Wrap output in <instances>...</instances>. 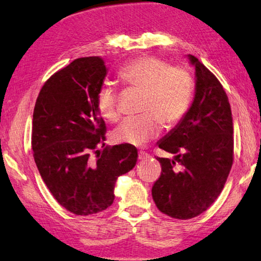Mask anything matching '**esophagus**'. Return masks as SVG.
Instances as JSON below:
<instances>
[{
    "instance_id": "obj_1",
    "label": "esophagus",
    "mask_w": 261,
    "mask_h": 261,
    "mask_svg": "<svg viewBox=\"0 0 261 261\" xmlns=\"http://www.w3.org/2000/svg\"><path fill=\"white\" fill-rule=\"evenodd\" d=\"M149 156L147 152H144V151H140L139 152V160H146V159H149Z\"/></svg>"
}]
</instances>
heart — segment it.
Returning <instances> with one entry per match:
<instances>
[{"mask_svg":"<svg viewBox=\"0 0 261 261\" xmlns=\"http://www.w3.org/2000/svg\"><path fill=\"white\" fill-rule=\"evenodd\" d=\"M118 77L125 87L143 90L140 108L143 113L126 118L115 128V142L143 146L160 135L163 123L168 127L177 125L189 110L194 82L186 68L144 55L121 67ZM97 108L106 120H118L120 110L113 85L104 83L99 88Z\"/></svg>","mask_w":261,"mask_h":261,"instance_id":"heart-1","label":"heart"}]
</instances>
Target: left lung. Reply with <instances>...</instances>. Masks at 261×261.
Returning a JSON list of instances; mask_svg holds the SVG:
<instances>
[{
  "label": "left lung",
  "mask_w": 261,
  "mask_h": 261,
  "mask_svg": "<svg viewBox=\"0 0 261 261\" xmlns=\"http://www.w3.org/2000/svg\"><path fill=\"white\" fill-rule=\"evenodd\" d=\"M189 59L195 68L194 99L178 125L159 142L161 149L176 156L157 157L162 172L151 190L157 208L178 220L193 219L214 203L233 161L227 93L208 68L193 55Z\"/></svg>",
  "instance_id": "8db88e82"
}]
</instances>
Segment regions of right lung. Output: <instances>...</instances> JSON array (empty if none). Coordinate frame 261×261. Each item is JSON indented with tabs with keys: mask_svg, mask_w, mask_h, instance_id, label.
<instances>
[{
	"mask_svg": "<svg viewBox=\"0 0 261 261\" xmlns=\"http://www.w3.org/2000/svg\"><path fill=\"white\" fill-rule=\"evenodd\" d=\"M105 76L101 58L76 59L46 81L34 105V162L55 200L75 215L110 207L118 177L138 161V149L130 144L105 147L106 126L97 108Z\"/></svg>",
	"mask_w": 261,
	"mask_h": 261,
	"instance_id": "obj_1",
	"label": "right lung"
}]
</instances>
